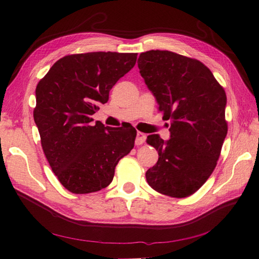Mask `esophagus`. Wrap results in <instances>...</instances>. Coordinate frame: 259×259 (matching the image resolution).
Instances as JSON below:
<instances>
[{"label":"esophagus","instance_id":"34e87169","mask_svg":"<svg viewBox=\"0 0 259 259\" xmlns=\"http://www.w3.org/2000/svg\"><path fill=\"white\" fill-rule=\"evenodd\" d=\"M146 142V135L140 133V131H137V136H136V145H142Z\"/></svg>","mask_w":259,"mask_h":259}]
</instances>
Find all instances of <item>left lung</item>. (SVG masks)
Masks as SVG:
<instances>
[{"label":"left lung","instance_id":"8db88e82","mask_svg":"<svg viewBox=\"0 0 259 259\" xmlns=\"http://www.w3.org/2000/svg\"><path fill=\"white\" fill-rule=\"evenodd\" d=\"M138 68L170 121V138L150 135L159 160L146 171L153 190L171 198L192 195L207 182L227 135L226 94L210 69L171 51L140 54Z\"/></svg>","mask_w":259,"mask_h":259}]
</instances>
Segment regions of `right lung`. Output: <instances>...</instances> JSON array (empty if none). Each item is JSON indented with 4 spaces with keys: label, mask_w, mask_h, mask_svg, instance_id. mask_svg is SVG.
Returning a JSON list of instances; mask_svg holds the SVG:
<instances>
[{
    "label": "right lung",
    "mask_w": 259,
    "mask_h": 259,
    "mask_svg": "<svg viewBox=\"0 0 259 259\" xmlns=\"http://www.w3.org/2000/svg\"><path fill=\"white\" fill-rule=\"evenodd\" d=\"M136 59L137 54L111 51L65 56L37 83L35 124L52 171L69 192L87 194L108 186L116 164L134 148V126L93 123L91 115Z\"/></svg>",
    "instance_id": "add662e5"
}]
</instances>
